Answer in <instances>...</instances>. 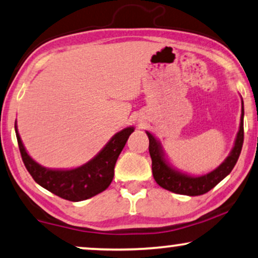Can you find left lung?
I'll return each mask as SVG.
<instances>
[{
    "instance_id": "1",
    "label": "left lung",
    "mask_w": 258,
    "mask_h": 258,
    "mask_svg": "<svg viewBox=\"0 0 258 258\" xmlns=\"http://www.w3.org/2000/svg\"><path fill=\"white\" fill-rule=\"evenodd\" d=\"M243 117H244V108H243L242 100V113L239 128L235 139L234 147L230 151L228 157L219 167L212 172L203 174V175L194 176L181 170L176 169L166 158V154L162 148L160 141L155 138L151 132L146 131V134L150 140V155L152 159V172H153L154 180L159 186L165 189L173 191L176 194L188 195V197H197V195L206 194L207 191L213 189L220 181H222L236 165L239 154H241L243 138Z\"/></svg>"
}]
</instances>
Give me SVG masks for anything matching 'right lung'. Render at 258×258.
<instances>
[{"instance_id": "right-lung-1", "label": "right lung", "mask_w": 258, "mask_h": 258, "mask_svg": "<svg viewBox=\"0 0 258 258\" xmlns=\"http://www.w3.org/2000/svg\"><path fill=\"white\" fill-rule=\"evenodd\" d=\"M133 131V126H130L115 133L99 153L84 165L71 169H52L37 164L28 154L15 122L22 160L32 179L52 194L74 202L88 200L110 186L115 162Z\"/></svg>"}]
</instances>
